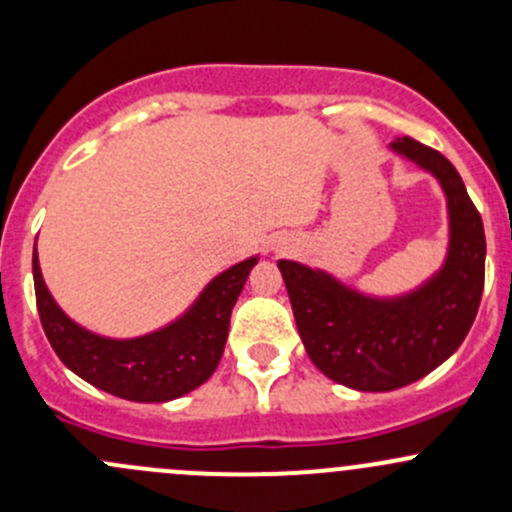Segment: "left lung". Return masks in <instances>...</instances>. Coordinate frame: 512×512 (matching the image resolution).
<instances>
[{
    "instance_id": "8db88e82",
    "label": "left lung",
    "mask_w": 512,
    "mask_h": 512,
    "mask_svg": "<svg viewBox=\"0 0 512 512\" xmlns=\"http://www.w3.org/2000/svg\"><path fill=\"white\" fill-rule=\"evenodd\" d=\"M389 151L431 173L446 195L448 247L431 277L401 294H369L319 267L277 262L314 366L374 394L414 384L461 347L485 277L483 220L451 160L414 138H396Z\"/></svg>"
}]
</instances>
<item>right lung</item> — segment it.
I'll return each instance as SVG.
<instances>
[{
  "label": "right lung",
  "mask_w": 512,
  "mask_h": 512,
  "mask_svg": "<svg viewBox=\"0 0 512 512\" xmlns=\"http://www.w3.org/2000/svg\"><path fill=\"white\" fill-rule=\"evenodd\" d=\"M260 255L215 275L183 314L138 337H106L74 322L46 287L34 245V289L41 327L66 369L106 394L163 404L198 389L223 359L230 314Z\"/></svg>",
  "instance_id": "1"
}]
</instances>
